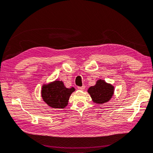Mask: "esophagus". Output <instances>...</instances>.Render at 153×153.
Segmentation results:
<instances>
[{"label":"esophagus","instance_id":"1","mask_svg":"<svg viewBox=\"0 0 153 153\" xmlns=\"http://www.w3.org/2000/svg\"><path fill=\"white\" fill-rule=\"evenodd\" d=\"M85 85L82 86V87H78V89L81 90V91H83V90L85 89Z\"/></svg>","mask_w":153,"mask_h":153}]
</instances>
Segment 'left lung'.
<instances>
[{
  "label": "left lung",
  "instance_id": "8db88e82",
  "mask_svg": "<svg viewBox=\"0 0 153 153\" xmlns=\"http://www.w3.org/2000/svg\"><path fill=\"white\" fill-rule=\"evenodd\" d=\"M87 92L95 104H102L111 100L114 95V87L104 80L99 79L94 86L89 87Z\"/></svg>",
  "mask_w": 153,
  "mask_h": 153
}]
</instances>
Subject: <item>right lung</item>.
<instances>
[{
  "label": "right lung",
  "mask_w": 153,
  "mask_h": 153,
  "mask_svg": "<svg viewBox=\"0 0 153 153\" xmlns=\"http://www.w3.org/2000/svg\"><path fill=\"white\" fill-rule=\"evenodd\" d=\"M74 91V87L66 88L63 82L57 79L42 85L41 94L43 101L49 106L63 109L68 104L70 96Z\"/></svg>",
  "instance_id": "1"
}]
</instances>
